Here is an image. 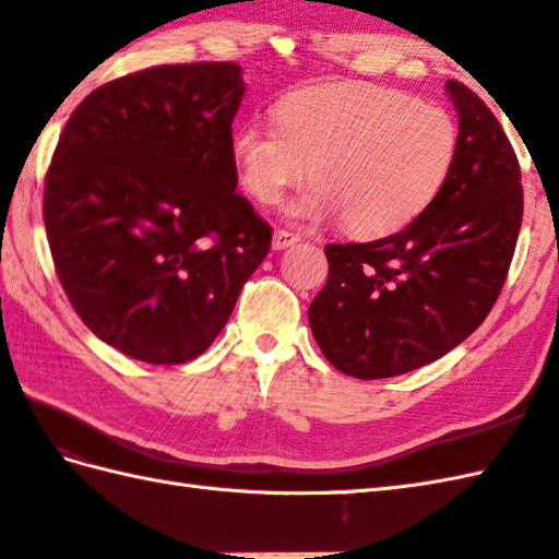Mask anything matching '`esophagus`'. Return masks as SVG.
Masks as SVG:
<instances>
[{"instance_id": "34e87169", "label": "esophagus", "mask_w": 559, "mask_h": 559, "mask_svg": "<svg viewBox=\"0 0 559 559\" xmlns=\"http://www.w3.org/2000/svg\"><path fill=\"white\" fill-rule=\"evenodd\" d=\"M300 240H302V237H300L298 233H290V230H276V233H273L271 247L276 249V252H281V249H286V247L298 245Z\"/></svg>"}]
</instances>
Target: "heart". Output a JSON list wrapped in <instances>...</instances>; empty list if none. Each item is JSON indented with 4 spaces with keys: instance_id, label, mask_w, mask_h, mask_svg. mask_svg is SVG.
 <instances>
[{
    "instance_id": "b5f03b06",
    "label": "heart",
    "mask_w": 559,
    "mask_h": 559,
    "mask_svg": "<svg viewBox=\"0 0 559 559\" xmlns=\"http://www.w3.org/2000/svg\"><path fill=\"white\" fill-rule=\"evenodd\" d=\"M273 115L276 124L245 122L233 134L249 197L276 204L310 168L314 185L288 216L343 218L358 237H384L418 218L442 192L459 151V129L444 108L365 83L293 91Z\"/></svg>"
}]
</instances>
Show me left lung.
<instances>
[{
    "label": "left lung",
    "mask_w": 559,
    "mask_h": 559,
    "mask_svg": "<svg viewBox=\"0 0 559 559\" xmlns=\"http://www.w3.org/2000/svg\"><path fill=\"white\" fill-rule=\"evenodd\" d=\"M459 151L442 192L401 233L326 245L310 326L343 374L384 379L435 362L476 331L500 295L524 216L516 153L476 93L447 81Z\"/></svg>",
    "instance_id": "8db88e82"
}]
</instances>
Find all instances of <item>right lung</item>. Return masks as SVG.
<instances>
[{"instance_id":"add662e5","label":"right lung","mask_w":559,"mask_h":559,"mask_svg":"<svg viewBox=\"0 0 559 559\" xmlns=\"http://www.w3.org/2000/svg\"><path fill=\"white\" fill-rule=\"evenodd\" d=\"M240 67H151L71 112L45 177V230L93 334L151 365L204 353L271 249L235 192Z\"/></svg>"}]
</instances>
